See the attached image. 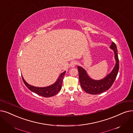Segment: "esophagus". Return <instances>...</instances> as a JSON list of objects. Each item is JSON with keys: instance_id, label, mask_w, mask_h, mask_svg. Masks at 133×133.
Masks as SVG:
<instances>
[{"instance_id": "esophagus-1", "label": "esophagus", "mask_w": 133, "mask_h": 133, "mask_svg": "<svg viewBox=\"0 0 133 133\" xmlns=\"http://www.w3.org/2000/svg\"><path fill=\"white\" fill-rule=\"evenodd\" d=\"M77 63H78V62H77V61H72V62L71 63L70 66H71V67H74L76 66V65H77Z\"/></svg>"}]
</instances>
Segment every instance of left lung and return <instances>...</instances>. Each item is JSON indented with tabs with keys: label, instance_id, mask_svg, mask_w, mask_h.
Listing matches in <instances>:
<instances>
[{
	"label": "left lung",
	"instance_id": "left-lung-1",
	"mask_svg": "<svg viewBox=\"0 0 133 133\" xmlns=\"http://www.w3.org/2000/svg\"><path fill=\"white\" fill-rule=\"evenodd\" d=\"M114 51L116 64L112 71L101 80H96L91 79L82 67L78 66L79 82L82 89L88 94L97 95L103 93L111 88L117 76L119 70V60L116 45L112 42L110 47Z\"/></svg>",
	"mask_w": 133,
	"mask_h": 133
}]
</instances>
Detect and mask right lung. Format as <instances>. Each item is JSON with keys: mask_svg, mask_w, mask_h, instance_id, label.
Returning <instances> with one entry per match:
<instances>
[{"mask_svg": "<svg viewBox=\"0 0 133 133\" xmlns=\"http://www.w3.org/2000/svg\"><path fill=\"white\" fill-rule=\"evenodd\" d=\"M65 73L66 71L62 73L60 75L59 77L54 84L44 88H38L35 87V86H31L25 82L24 78H23V77L22 79L25 86L32 92H35V93H36V94L44 97H50L56 95L61 90L62 87L63 78L65 76Z\"/></svg>", "mask_w": 133, "mask_h": 133, "instance_id": "1", "label": "right lung"}]
</instances>
